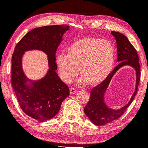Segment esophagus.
Masks as SVG:
<instances>
[{"label":"esophagus","mask_w":148,"mask_h":148,"mask_svg":"<svg viewBox=\"0 0 148 148\" xmlns=\"http://www.w3.org/2000/svg\"><path fill=\"white\" fill-rule=\"evenodd\" d=\"M77 92V90H76L75 88H70V94H73Z\"/></svg>","instance_id":"esophagus-1"}]
</instances>
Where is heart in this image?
<instances>
[{
    "label": "heart",
    "mask_w": 148,
    "mask_h": 148,
    "mask_svg": "<svg viewBox=\"0 0 148 148\" xmlns=\"http://www.w3.org/2000/svg\"><path fill=\"white\" fill-rule=\"evenodd\" d=\"M115 56L114 45L110 40L85 38L75 41L66 49V55H58L56 63L61 79L70 83L82 75L79 83H101L110 73Z\"/></svg>",
    "instance_id": "b5f03b06"
}]
</instances>
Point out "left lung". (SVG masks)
<instances>
[{
    "label": "left lung",
    "instance_id": "1",
    "mask_svg": "<svg viewBox=\"0 0 148 148\" xmlns=\"http://www.w3.org/2000/svg\"><path fill=\"white\" fill-rule=\"evenodd\" d=\"M111 33L116 41L117 61L120 62V64L101 83L91 90L89 101L84 109L85 114L97 126H103L113 122L125 113L137 93L140 78L139 58L135 49L123 34L114 31H112ZM125 65L131 66L136 71V89L131 99L126 106L119 110H112L108 108L104 102V93L116 71Z\"/></svg>",
    "mask_w": 148,
    "mask_h": 148
}]
</instances>
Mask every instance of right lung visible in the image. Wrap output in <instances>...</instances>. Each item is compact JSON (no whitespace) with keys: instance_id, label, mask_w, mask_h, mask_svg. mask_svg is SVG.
Masks as SVG:
<instances>
[{"instance_id":"right-lung-1","label":"right lung","mask_w":148,"mask_h":148,"mask_svg":"<svg viewBox=\"0 0 148 148\" xmlns=\"http://www.w3.org/2000/svg\"><path fill=\"white\" fill-rule=\"evenodd\" d=\"M67 25H48L33 29L17 44L11 60V84L22 111L44 122L53 118L64 100L70 95L69 87L56 72V51ZM39 49L48 55L49 69L38 81L27 78L23 72L21 58L25 51ZM31 83L29 84L28 82Z\"/></svg>"}]
</instances>
